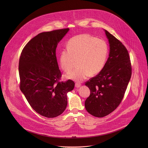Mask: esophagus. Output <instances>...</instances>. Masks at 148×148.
<instances>
[{"instance_id":"esophagus-1","label":"esophagus","mask_w":148,"mask_h":148,"mask_svg":"<svg viewBox=\"0 0 148 148\" xmlns=\"http://www.w3.org/2000/svg\"><path fill=\"white\" fill-rule=\"evenodd\" d=\"M81 85L82 84L80 83H75V86L76 88H79V87H80L81 86Z\"/></svg>"}]
</instances>
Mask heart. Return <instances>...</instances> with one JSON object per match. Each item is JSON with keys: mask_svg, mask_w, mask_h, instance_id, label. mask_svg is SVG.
<instances>
[{"mask_svg": "<svg viewBox=\"0 0 148 148\" xmlns=\"http://www.w3.org/2000/svg\"><path fill=\"white\" fill-rule=\"evenodd\" d=\"M108 53V45L104 40L80 34L68 40L66 49L60 52L59 62L63 71L67 73L72 70L76 60L77 66L66 77L81 82L89 75H96L103 70Z\"/></svg>", "mask_w": 148, "mask_h": 148, "instance_id": "obj_1", "label": "heart"}]
</instances>
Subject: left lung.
<instances>
[{
  "mask_svg": "<svg viewBox=\"0 0 148 148\" xmlns=\"http://www.w3.org/2000/svg\"><path fill=\"white\" fill-rule=\"evenodd\" d=\"M110 52L103 70L85 82L90 95L85 101L87 112L103 117L114 111L124 98L132 76V65L125 45L105 30Z\"/></svg>",
  "mask_w": 148,
  "mask_h": 148,
  "instance_id": "8db88e82",
  "label": "left lung"
}]
</instances>
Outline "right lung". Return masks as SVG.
<instances>
[{"instance_id":"add662e5","label":"right lung","mask_w":148,"mask_h":148,"mask_svg":"<svg viewBox=\"0 0 148 148\" xmlns=\"http://www.w3.org/2000/svg\"><path fill=\"white\" fill-rule=\"evenodd\" d=\"M68 31L63 28L38 34L25 45L19 58L20 89L32 109L47 118L63 113L66 94L75 86L71 80L60 81L62 74L56 56L58 44Z\"/></svg>"}]
</instances>
